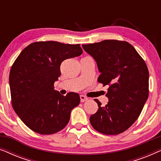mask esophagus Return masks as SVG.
Masks as SVG:
<instances>
[{
  "instance_id": "34e87169",
  "label": "esophagus",
  "mask_w": 161,
  "mask_h": 161,
  "mask_svg": "<svg viewBox=\"0 0 161 161\" xmlns=\"http://www.w3.org/2000/svg\"><path fill=\"white\" fill-rule=\"evenodd\" d=\"M80 102L81 103H84L85 101H87L88 100V98L86 96H84V95H80Z\"/></svg>"
}]
</instances>
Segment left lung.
Masks as SVG:
<instances>
[{
  "instance_id": "obj_1",
  "label": "left lung",
  "mask_w": 161,
  "mask_h": 161,
  "mask_svg": "<svg viewBox=\"0 0 161 161\" xmlns=\"http://www.w3.org/2000/svg\"><path fill=\"white\" fill-rule=\"evenodd\" d=\"M94 58L99 71L98 82L108 86V103L97 99L98 110L90 116L92 126L105 135H118L127 130L140 116L149 96V71L144 59L125 41L103 40L83 45Z\"/></svg>"
}]
</instances>
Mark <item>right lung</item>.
Wrapping results in <instances>:
<instances>
[{
  "mask_svg": "<svg viewBox=\"0 0 161 161\" xmlns=\"http://www.w3.org/2000/svg\"><path fill=\"white\" fill-rule=\"evenodd\" d=\"M82 53L80 44L36 42L14 61L9 73L12 105L31 130L50 135L67 126L71 111L80 103V96L74 92L61 95L54 89V83L61 75L62 61Z\"/></svg>",
  "mask_w": 161,
  "mask_h": 161,
  "instance_id": "obj_1",
  "label": "right lung"
}]
</instances>
